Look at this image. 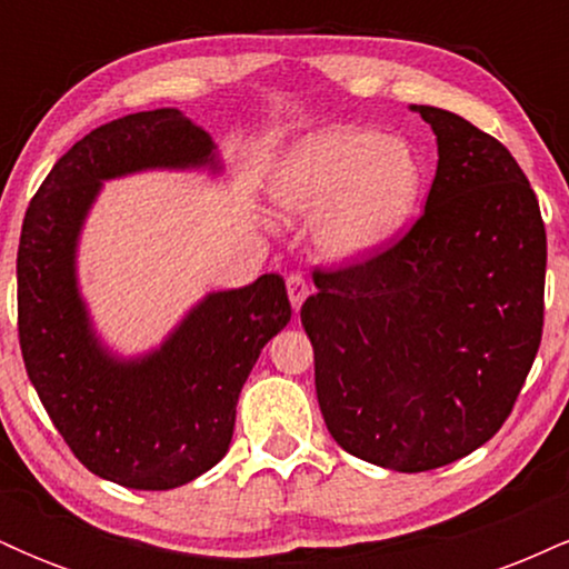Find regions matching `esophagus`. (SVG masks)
<instances>
[{
  "instance_id": "esophagus-1",
  "label": "esophagus",
  "mask_w": 569,
  "mask_h": 569,
  "mask_svg": "<svg viewBox=\"0 0 569 569\" xmlns=\"http://www.w3.org/2000/svg\"><path fill=\"white\" fill-rule=\"evenodd\" d=\"M286 289H289V299H291V307L299 312V307L307 299V293H310V286H307V280L299 276V272H291L289 278H286Z\"/></svg>"
}]
</instances>
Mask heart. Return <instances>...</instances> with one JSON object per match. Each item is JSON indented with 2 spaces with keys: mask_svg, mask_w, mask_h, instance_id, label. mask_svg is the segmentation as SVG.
Instances as JSON below:
<instances>
[{
  "mask_svg": "<svg viewBox=\"0 0 569 569\" xmlns=\"http://www.w3.org/2000/svg\"><path fill=\"white\" fill-rule=\"evenodd\" d=\"M426 187L420 152L401 136L323 128L297 141L270 181L280 217H315L312 243L331 262H358L388 243Z\"/></svg>",
  "mask_w": 569,
  "mask_h": 569,
  "instance_id": "heart-1",
  "label": "heart"
}]
</instances>
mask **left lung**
<instances>
[{"instance_id": "1", "label": "left lung", "mask_w": 569, "mask_h": 569, "mask_svg": "<svg viewBox=\"0 0 569 569\" xmlns=\"http://www.w3.org/2000/svg\"><path fill=\"white\" fill-rule=\"evenodd\" d=\"M426 211L382 253L316 270L302 305L316 390L345 452L433 471L498 433L543 335L546 227L506 147L447 109Z\"/></svg>"}]
</instances>
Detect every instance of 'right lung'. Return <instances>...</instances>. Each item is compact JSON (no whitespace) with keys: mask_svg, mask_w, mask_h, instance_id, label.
Instances as JSON below:
<instances>
[{"mask_svg":"<svg viewBox=\"0 0 569 569\" xmlns=\"http://www.w3.org/2000/svg\"><path fill=\"white\" fill-rule=\"evenodd\" d=\"M194 168L221 171L217 143L179 109L107 122L56 162L18 246V337L29 380L77 460L128 489H173L217 466L230 449L243 382L291 321L283 278L267 272L243 289L206 293L143 356H117L96 335L77 246L103 181Z\"/></svg>","mask_w":569,"mask_h":569,"instance_id":"1","label":"right lung"}]
</instances>
